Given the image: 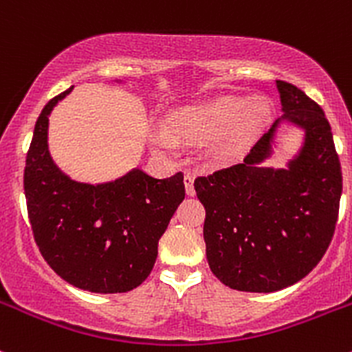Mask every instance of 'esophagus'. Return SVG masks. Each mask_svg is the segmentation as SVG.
I'll list each match as a JSON object with an SVG mask.
<instances>
[{
	"label": "esophagus",
	"mask_w": 352,
	"mask_h": 352,
	"mask_svg": "<svg viewBox=\"0 0 352 352\" xmlns=\"http://www.w3.org/2000/svg\"><path fill=\"white\" fill-rule=\"evenodd\" d=\"M184 184H186L187 196H194V194H196V190H194V175L192 173H186V177H184Z\"/></svg>",
	"instance_id": "1"
}]
</instances>
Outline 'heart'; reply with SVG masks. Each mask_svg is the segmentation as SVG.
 Returning a JSON list of instances; mask_svg holds the SVG:
<instances>
[{
  "instance_id": "b5f03b06",
  "label": "heart",
  "mask_w": 352,
  "mask_h": 352,
  "mask_svg": "<svg viewBox=\"0 0 352 352\" xmlns=\"http://www.w3.org/2000/svg\"><path fill=\"white\" fill-rule=\"evenodd\" d=\"M271 119V105L264 97H216L201 104L184 105L168 113L165 129L151 134L156 151L173 155L179 143H209L219 140L223 155L247 148Z\"/></svg>"
}]
</instances>
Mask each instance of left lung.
<instances>
[{
	"mask_svg": "<svg viewBox=\"0 0 352 352\" xmlns=\"http://www.w3.org/2000/svg\"><path fill=\"white\" fill-rule=\"evenodd\" d=\"M283 116L239 165L194 182L204 204L206 257L232 289L272 293L294 285L320 262L336 230L342 173L324 110L300 88L276 81ZM304 131L286 169L264 167L278 127Z\"/></svg>",
	"mask_w": 352,
	"mask_h": 352,
	"instance_id": "1",
	"label": "left lung"
}]
</instances>
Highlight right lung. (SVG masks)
<instances>
[{
  "label": "right lung",
  "mask_w": 352,
  "mask_h": 352,
  "mask_svg": "<svg viewBox=\"0 0 352 352\" xmlns=\"http://www.w3.org/2000/svg\"><path fill=\"white\" fill-rule=\"evenodd\" d=\"M120 81V80H117ZM35 122L23 187L35 243L52 271L91 293H126L150 276L158 240L186 197L182 172L155 179L141 168L102 184L73 180L49 151V116Z\"/></svg>",
  "instance_id": "add662e5"
}]
</instances>
